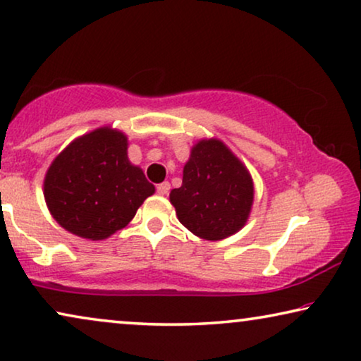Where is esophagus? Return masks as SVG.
Instances as JSON below:
<instances>
[{
    "label": "esophagus",
    "mask_w": 361,
    "mask_h": 361,
    "mask_svg": "<svg viewBox=\"0 0 361 361\" xmlns=\"http://www.w3.org/2000/svg\"><path fill=\"white\" fill-rule=\"evenodd\" d=\"M169 190H171L169 182H162V184L157 185V194L159 195H167L169 194Z\"/></svg>",
    "instance_id": "obj_1"
}]
</instances>
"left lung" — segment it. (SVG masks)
Here are the masks:
<instances>
[{"label":"left lung","instance_id":"8db88e82","mask_svg":"<svg viewBox=\"0 0 361 361\" xmlns=\"http://www.w3.org/2000/svg\"><path fill=\"white\" fill-rule=\"evenodd\" d=\"M255 199L250 171L224 141H197L184 166L182 185L169 194L187 230L209 241L225 240L248 221Z\"/></svg>","mask_w":361,"mask_h":361}]
</instances>
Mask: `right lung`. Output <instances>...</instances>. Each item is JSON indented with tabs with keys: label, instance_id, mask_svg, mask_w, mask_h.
<instances>
[{
	"label": "right lung",
	"instance_id": "1",
	"mask_svg": "<svg viewBox=\"0 0 361 361\" xmlns=\"http://www.w3.org/2000/svg\"><path fill=\"white\" fill-rule=\"evenodd\" d=\"M154 190L141 167L128 159L125 133L110 126L73 140L44 177V199L54 220L92 241L125 228Z\"/></svg>",
	"mask_w": 361,
	"mask_h": 361
}]
</instances>
